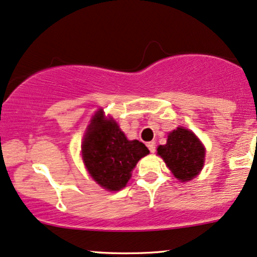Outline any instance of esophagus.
Here are the masks:
<instances>
[{
    "label": "esophagus",
    "instance_id": "1",
    "mask_svg": "<svg viewBox=\"0 0 257 257\" xmlns=\"http://www.w3.org/2000/svg\"><path fill=\"white\" fill-rule=\"evenodd\" d=\"M148 148L150 150V153L154 154L156 151V143L155 142H150V143H148Z\"/></svg>",
    "mask_w": 257,
    "mask_h": 257
}]
</instances>
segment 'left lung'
Wrapping results in <instances>:
<instances>
[{"label": "left lung", "mask_w": 257, "mask_h": 257, "mask_svg": "<svg viewBox=\"0 0 257 257\" xmlns=\"http://www.w3.org/2000/svg\"><path fill=\"white\" fill-rule=\"evenodd\" d=\"M157 155L181 182L194 179L205 162V148L200 139L191 130L181 126L169 132L167 144L157 148Z\"/></svg>", "instance_id": "1"}]
</instances>
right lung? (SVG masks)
<instances>
[{
	"instance_id": "1",
	"label": "right lung",
	"mask_w": 257,
	"mask_h": 257,
	"mask_svg": "<svg viewBox=\"0 0 257 257\" xmlns=\"http://www.w3.org/2000/svg\"><path fill=\"white\" fill-rule=\"evenodd\" d=\"M150 153L139 141H128L113 118L103 109L94 114L82 142V158L88 173L106 191H120L127 185L131 172Z\"/></svg>"
}]
</instances>
